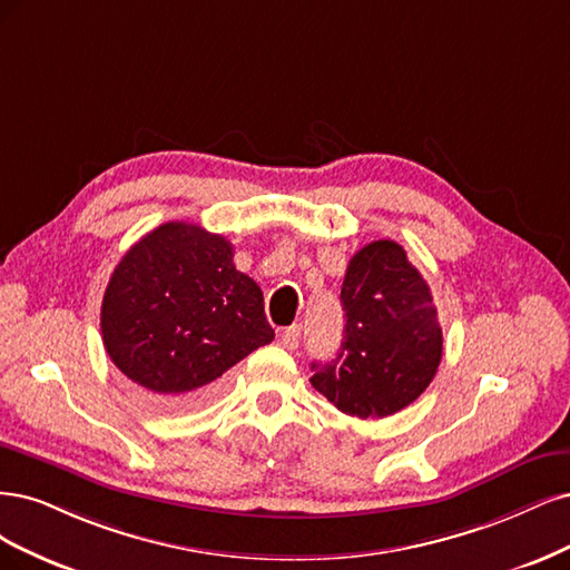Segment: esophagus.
<instances>
[{
	"mask_svg": "<svg viewBox=\"0 0 570 570\" xmlns=\"http://www.w3.org/2000/svg\"><path fill=\"white\" fill-rule=\"evenodd\" d=\"M301 332H303L301 324H291L288 328H284V332H282V345L286 347V351H296L298 343H301Z\"/></svg>",
	"mask_w": 570,
	"mask_h": 570,
	"instance_id": "obj_1",
	"label": "esophagus"
}]
</instances>
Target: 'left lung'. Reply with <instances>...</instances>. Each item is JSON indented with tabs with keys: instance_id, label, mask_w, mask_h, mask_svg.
<instances>
[{
	"instance_id": "obj_1",
	"label": "left lung",
	"mask_w": 570,
	"mask_h": 570,
	"mask_svg": "<svg viewBox=\"0 0 570 570\" xmlns=\"http://www.w3.org/2000/svg\"><path fill=\"white\" fill-rule=\"evenodd\" d=\"M341 305V351L328 362H312L309 383L351 416L405 410L429 389L443 357V328L426 279L405 248L379 238L347 263Z\"/></svg>"
}]
</instances>
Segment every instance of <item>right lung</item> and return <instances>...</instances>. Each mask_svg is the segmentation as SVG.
<instances>
[{
	"mask_svg": "<svg viewBox=\"0 0 570 570\" xmlns=\"http://www.w3.org/2000/svg\"><path fill=\"white\" fill-rule=\"evenodd\" d=\"M232 258L225 236L165 223L114 269L101 303L104 347L158 405H200L227 370L274 338L261 286Z\"/></svg>",
	"mask_w": 570,
	"mask_h": 570,
	"instance_id": "add662e5",
	"label": "right lung"
}]
</instances>
